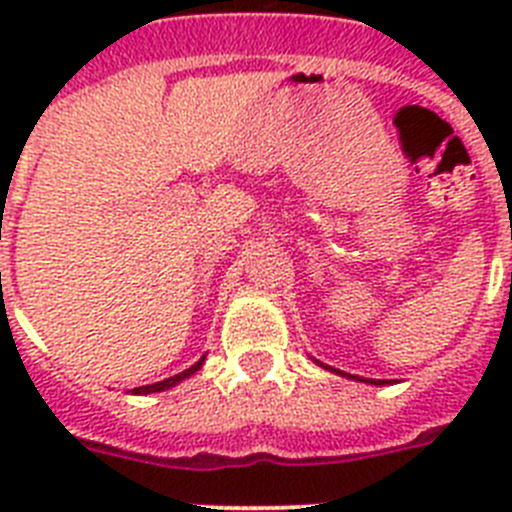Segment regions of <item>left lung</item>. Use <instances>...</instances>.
<instances>
[{
    "instance_id": "obj_1",
    "label": "left lung",
    "mask_w": 512,
    "mask_h": 512,
    "mask_svg": "<svg viewBox=\"0 0 512 512\" xmlns=\"http://www.w3.org/2000/svg\"><path fill=\"white\" fill-rule=\"evenodd\" d=\"M315 364H320V361L315 359ZM320 366H323V364H320ZM325 369H328V372H336V374H341V377H351V374H346V372H338V369H333V366H325ZM351 379H359V382H369V384H390V382H392V379H390V382H387V379H361V377H351Z\"/></svg>"
}]
</instances>
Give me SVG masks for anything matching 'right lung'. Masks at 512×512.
<instances>
[{
  "instance_id": "add662e5",
  "label": "right lung",
  "mask_w": 512,
  "mask_h": 512,
  "mask_svg": "<svg viewBox=\"0 0 512 512\" xmlns=\"http://www.w3.org/2000/svg\"><path fill=\"white\" fill-rule=\"evenodd\" d=\"M202 364H205V356H202L197 364H192L189 369H184V372L174 374V377L164 379V382H156V384H146V387H135V390H130V395H151V392H164V390H171V387H176L179 382H184V379H189L192 374H197L202 369Z\"/></svg>"
}]
</instances>
